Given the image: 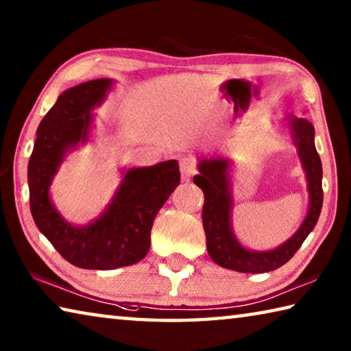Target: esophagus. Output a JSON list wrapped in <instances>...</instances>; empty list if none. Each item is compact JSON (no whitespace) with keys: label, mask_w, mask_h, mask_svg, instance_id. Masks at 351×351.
<instances>
[{"label":"esophagus","mask_w":351,"mask_h":351,"mask_svg":"<svg viewBox=\"0 0 351 351\" xmlns=\"http://www.w3.org/2000/svg\"><path fill=\"white\" fill-rule=\"evenodd\" d=\"M181 178L184 181H189L195 173H197V164L193 158H182L181 159Z\"/></svg>","instance_id":"esophagus-1"}]
</instances>
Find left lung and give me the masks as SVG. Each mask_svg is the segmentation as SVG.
Returning a JSON list of instances; mask_svg holds the SVG:
<instances>
[{
  "mask_svg": "<svg viewBox=\"0 0 351 351\" xmlns=\"http://www.w3.org/2000/svg\"><path fill=\"white\" fill-rule=\"evenodd\" d=\"M294 144L299 150V156L304 162L310 192V210L299 230L283 243L280 247L266 252L247 251L237 241L230 229V199L229 192V161L223 158L204 159L198 165L199 175L193 178V182L204 192L203 226L206 232L207 252L217 265L223 268L260 274L280 268L293 255L299 251L302 243L310 235L316 226L324 203L322 190V162L314 145V127L306 119L291 121Z\"/></svg>",
  "mask_w": 351,
  "mask_h": 351,
  "instance_id": "left-lung-1",
  "label": "left lung"
}]
</instances>
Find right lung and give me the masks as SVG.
I'll list each match as a JSON object with an SVG mask.
<instances>
[{"label": "right lung", "mask_w": 351, "mask_h": 351, "mask_svg": "<svg viewBox=\"0 0 351 351\" xmlns=\"http://www.w3.org/2000/svg\"><path fill=\"white\" fill-rule=\"evenodd\" d=\"M111 83L110 79L80 83L57 99L40 122L27 167L35 224L64 260L83 269H114L144 258L154 217L181 181L175 159L128 170L102 217L82 228L64 221L52 206L47 193L52 178L64 153L88 139L90 111L105 99Z\"/></svg>", "instance_id": "right-lung-1"}]
</instances>
